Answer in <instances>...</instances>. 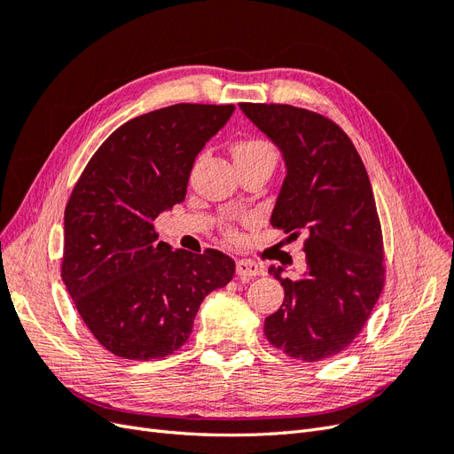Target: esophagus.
Masks as SVG:
<instances>
[{"mask_svg":"<svg viewBox=\"0 0 454 454\" xmlns=\"http://www.w3.org/2000/svg\"><path fill=\"white\" fill-rule=\"evenodd\" d=\"M237 274L239 278L246 280V278H254L259 277V274H263V267L252 259H239L237 261Z\"/></svg>","mask_w":454,"mask_h":454,"instance_id":"34e87169","label":"esophagus"}]
</instances>
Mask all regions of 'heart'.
I'll list each match as a JSON object with an SVG mask.
<instances>
[{
	"instance_id": "1",
	"label": "heart",
	"mask_w": 454,
	"mask_h": 454,
	"mask_svg": "<svg viewBox=\"0 0 454 454\" xmlns=\"http://www.w3.org/2000/svg\"><path fill=\"white\" fill-rule=\"evenodd\" d=\"M232 157H235L237 167L239 164L255 160H269L274 164V160H277V149H274V145L269 140L252 136V138H242L232 145ZM225 232L229 239H237V231L231 225L225 229Z\"/></svg>"
}]
</instances>
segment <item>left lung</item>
I'll return each instance as SVG.
<instances>
[{
  "label": "left lung",
  "instance_id": "8db88e82",
  "mask_svg": "<svg viewBox=\"0 0 454 454\" xmlns=\"http://www.w3.org/2000/svg\"><path fill=\"white\" fill-rule=\"evenodd\" d=\"M282 151L286 177L270 225L305 232L307 270L284 287L282 307L265 318V337L295 360L320 362L360 335L384 286L382 231L373 189L354 144L337 122L287 104H240Z\"/></svg>",
  "mask_w": 454,
  "mask_h": 454
}]
</instances>
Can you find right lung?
I'll use <instances>...</instances> for the list:
<instances>
[{
    "label": "right lung",
    "mask_w": 454,
    "mask_h": 454,
    "mask_svg": "<svg viewBox=\"0 0 454 454\" xmlns=\"http://www.w3.org/2000/svg\"><path fill=\"white\" fill-rule=\"evenodd\" d=\"M235 106L176 104L121 125L92 155L64 212L62 282L100 345L157 360L185 345L204 297L235 274L214 248L172 252L155 217L182 202L193 162Z\"/></svg>",
    "instance_id": "add662e5"
}]
</instances>
